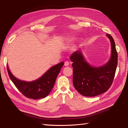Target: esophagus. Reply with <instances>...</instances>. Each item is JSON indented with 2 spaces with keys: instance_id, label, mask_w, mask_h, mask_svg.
<instances>
[{
  "instance_id": "obj_1",
  "label": "esophagus",
  "mask_w": 128,
  "mask_h": 128,
  "mask_svg": "<svg viewBox=\"0 0 128 128\" xmlns=\"http://www.w3.org/2000/svg\"><path fill=\"white\" fill-rule=\"evenodd\" d=\"M69 63L68 61H65V62H64V65L65 66H69Z\"/></svg>"
}]
</instances>
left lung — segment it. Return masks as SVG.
<instances>
[{"mask_svg":"<svg viewBox=\"0 0 128 128\" xmlns=\"http://www.w3.org/2000/svg\"><path fill=\"white\" fill-rule=\"evenodd\" d=\"M111 44V56L109 62L102 67L94 68L84 60L80 51L71 54L72 61L73 84L75 89L82 96H94L104 93L111 86L118 64V53L114 41L106 34Z\"/></svg>","mask_w":128,"mask_h":128,"instance_id":"1","label":"left lung"}]
</instances>
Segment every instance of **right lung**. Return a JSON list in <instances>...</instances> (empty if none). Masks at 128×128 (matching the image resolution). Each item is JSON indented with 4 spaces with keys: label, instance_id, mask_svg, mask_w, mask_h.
I'll use <instances>...</instances> for the list:
<instances>
[{
    "label": "right lung",
    "instance_id": "obj_1",
    "mask_svg": "<svg viewBox=\"0 0 128 128\" xmlns=\"http://www.w3.org/2000/svg\"><path fill=\"white\" fill-rule=\"evenodd\" d=\"M64 64V62H61L53 66L42 77L32 82L18 79L11 73L8 66L7 68L10 78L20 92L28 98L36 100L44 98L49 94Z\"/></svg>",
    "mask_w": 128,
    "mask_h": 128
}]
</instances>
